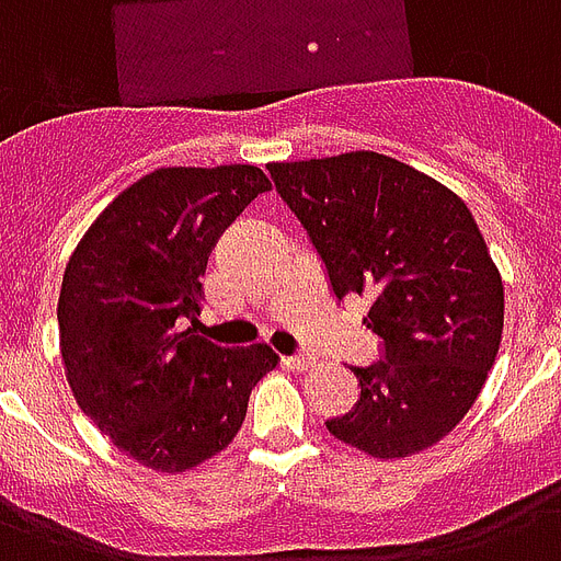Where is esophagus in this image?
<instances>
[{"mask_svg":"<svg viewBox=\"0 0 561 561\" xmlns=\"http://www.w3.org/2000/svg\"><path fill=\"white\" fill-rule=\"evenodd\" d=\"M282 360H285V367H290V369H311V367H317L314 355H306V352H299V355H288V358H282Z\"/></svg>","mask_w":561,"mask_h":561,"instance_id":"1","label":"esophagus"}]
</instances>
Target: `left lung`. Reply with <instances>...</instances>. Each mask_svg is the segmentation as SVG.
Instances as JSON below:
<instances>
[{"mask_svg": "<svg viewBox=\"0 0 561 561\" xmlns=\"http://www.w3.org/2000/svg\"><path fill=\"white\" fill-rule=\"evenodd\" d=\"M267 171L337 302H373L364 323L381 360L352 367L360 399L329 434L381 460L425 451L469 413L504 332L501 273L469 206L373 151Z\"/></svg>", "mask_w": 561, "mask_h": 561, "instance_id": "8db88e82", "label": "left lung"}]
</instances>
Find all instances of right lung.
Wrapping results in <instances>:
<instances>
[{"mask_svg":"<svg viewBox=\"0 0 561 561\" xmlns=\"http://www.w3.org/2000/svg\"><path fill=\"white\" fill-rule=\"evenodd\" d=\"M271 188L255 165L160 169L125 188L66 264L57 325L81 410L153 471H186L224 451L262 375L264 343L194 334L201 276L224 229Z\"/></svg>","mask_w":561,"mask_h":561,"instance_id":"obj_1","label":"right lung"}]
</instances>
